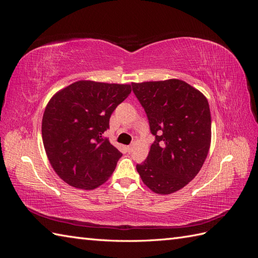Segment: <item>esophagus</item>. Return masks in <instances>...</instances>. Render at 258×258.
Masks as SVG:
<instances>
[{
	"instance_id": "obj_1",
	"label": "esophagus",
	"mask_w": 258,
	"mask_h": 258,
	"mask_svg": "<svg viewBox=\"0 0 258 258\" xmlns=\"http://www.w3.org/2000/svg\"><path fill=\"white\" fill-rule=\"evenodd\" d=\"M132 150H134V145H129V146H127V151L130 153V152H132Z\"/></svg>"
}]
</instances>
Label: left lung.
<instances>
[{
	"label": "left lung",
	"instance_id": "obj_1",
	"mask_svg": "<svg viewBox=\"0 0 258 258\" xmlns=\"http://www.w3.org/2000/svg\"><path fill=\"white\" fill-rule=\"evenodd\" d=\"M156 140L137 171L156 194L182 189L198 174L211 145V113L206 96L184 81L132 83Z\"/></svg>",
	"mask_w": 258,
	"mask_h": 258
}]
</instances>
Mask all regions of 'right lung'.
Returning a JSON list of instances; mask_svg holds the SVG:
<instances>
[{"label": "right lung", "mask_w": 258, "mask_h": 258, "mask_svg": "<svg viewBox=\"0 0 258 258\" xmlns=\"http://www.w3.org/2000/svg\"><path fill=\"white\" fill-rule=\"evenodd\" d=\"M131 92L130 84L79 81L57 91L46 105L42 138L57 175L75 188L104 184L121 153L103 134L116 106Z\"/></svg>", "instance_id": "right-lung-1"}]
</instances>
